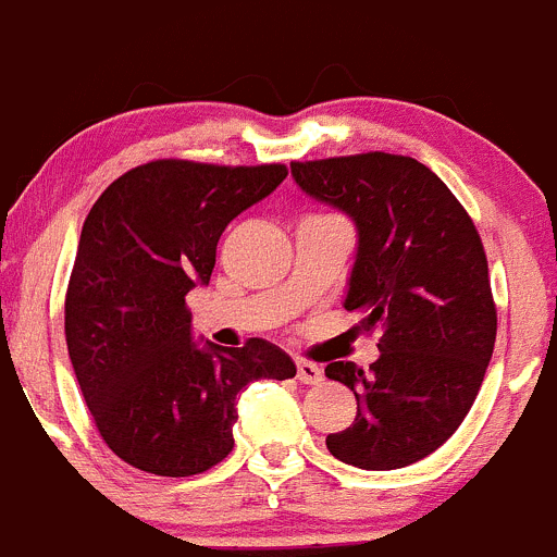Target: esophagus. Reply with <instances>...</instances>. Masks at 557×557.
Here are the masks:
<instances>
[{"label":"esophagus","mask_w":557,"mask_h":557,"mask_svg":"<svg viewBox=\"0 0 557 557\" xmlns=\"http://www.w3.org/2000/svg\"><path fill=\"white\" fill-rule=\"evenodd\" d=\"M298 381L300 384H320L323 381V367L314 361H298Z\"/></svg>","instance_id":"1"}]
</instances>
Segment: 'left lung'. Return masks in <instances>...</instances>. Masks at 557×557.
I'll return each mask as SVG.
<instances>
[{"instance_id": "obj_1", "label": "left lung", "mask_w": 557, "mask_h": 557, "mask_svg": "<svg viewBox=\"0 0 557 557\" xmlns=\"http://www.w3.org/2000/svg\"><path fill=\"white\" fill-rule=\"evenodd\" d=\"M306 196L342 209L359 232L345 309L381 331L379 361H331L348 386L354 425L329 433L331 456L359 469L422 461L458 431L497 339L481 234L450 187L400 154L293 162Z\"/></svg>"}]
</instances>
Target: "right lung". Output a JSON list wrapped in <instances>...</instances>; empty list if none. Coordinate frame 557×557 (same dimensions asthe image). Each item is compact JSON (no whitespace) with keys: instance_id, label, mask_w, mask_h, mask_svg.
Segmentation results:
<instances>
[{"instance_id":"1","label":"right lung","mask_w":557,"mask_h":557,"mask_svg":"<svg viewBox=\"0 0 557 557\" xmlns=\"http://www.w3.org/2000/svg\"><path fill=\"white\" fill-rule=\"evenodd\" d=\"M287 178V165L154 160L119 176L79 234L65 342L96 428L121 461L162 478L207 472L232 453L237 395L284 381L282 348L193 342L185 298L209 284L223 228Z\"/></svg>"}]
</instances>
